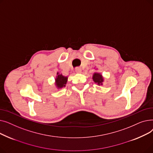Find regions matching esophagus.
<instances>
[{
    "mask_svg": "<svg viewBox=\"0 0 153 153\" xmlns=\"http://www.w3.org/2000/svg\"><path fill=\"white\" fill-rule=\"evenodd\" d=\"M81 68H76V72H77V73H81Z\"/></svg>",
    "mask_w": 153,
    "mask_h": 153,
    "instance_id": "1",
    "label": "esophagus"
}]
</instances>
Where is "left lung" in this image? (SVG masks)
Here are the masks:
<instances>
[{
  "label": "left lung",
  "mask_w": 153,
  "mask_h": 153,
  "mask_svg": "<svg viewBox=\"0 0 153 153\" xmlns=\"http://www.w3.org/2000/svg\"><path fill=\"white\" fill-rule=\"evenodd\" d=\"M92 79L95 83L99 85H102L103 82L104 81V79L102 75L99 72H94L92 76Z\"/></svg>",
  "instance_id": "8db88e82"
}]
</instances>
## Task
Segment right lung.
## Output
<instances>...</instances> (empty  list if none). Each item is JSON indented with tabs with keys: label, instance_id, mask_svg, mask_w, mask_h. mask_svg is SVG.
Wrapping results in <instances>:
<instances>
[{
	"label": "right lung",
	"instance_id": "1",
	"mask_svg": "<svg viewBox=\"0 0 153 153\" xmlns=\"http://www.w3.org/2000/svg\"><path fill=\"white\" fill-rule=\"evenodd\" d=\"M68 76H64L61 74H59L57 72V76L55 79V85L58 89H62L63 87H65L68 82Z\"/></svg>",
	"mask_w": 153,
	"mask_h": 153
}]
</instances>
